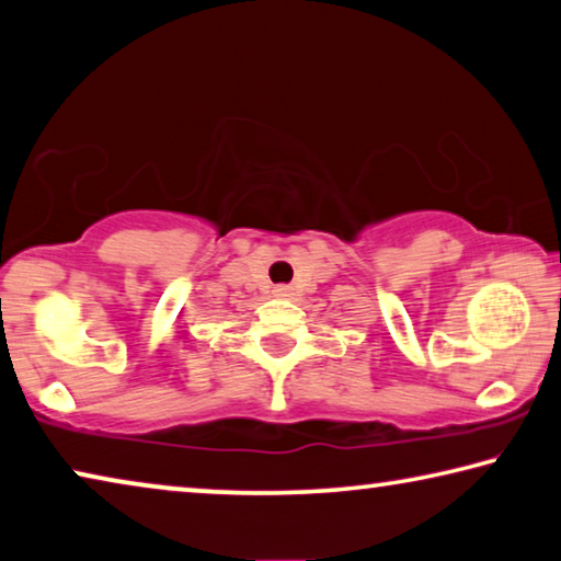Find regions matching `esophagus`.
I'll use <instances>...</instances> for the list:
<instances>
[{
    "instance_id": "1",
    "label": "esophagus",
    "mask_w": 561,
    "mask_h": 561,
    "mask_svg": "<svg viewBox=\"0 0 561 561\" xmlns=\"http://www.w3.org/2000/svg\"><path fill=\"white\" fill-rule=\"evenodd\" d=\"M273 293H275V296H280V298H288L290 296V286H278Z\"/></svg>"
}]
</instances>
